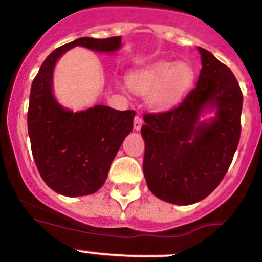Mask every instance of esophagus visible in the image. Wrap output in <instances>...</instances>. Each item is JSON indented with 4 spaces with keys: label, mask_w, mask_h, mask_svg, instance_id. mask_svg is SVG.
<instances>
[{
    "label": "esophagus",
    "mask_w": 262,
    "mask_h": 262,
    "mask_svg": "<svg viewBox=\"0 0 262 262\" xmlns=\"http://www.w3.org/2000/svg\"><path fill=\"white\" fill-rule=\"evenodd\" d=\"M142 125H143V119L141 116H136L134 118V130H141Z\"/></svg>",
    "instance_id": "1"
}]
</instances>
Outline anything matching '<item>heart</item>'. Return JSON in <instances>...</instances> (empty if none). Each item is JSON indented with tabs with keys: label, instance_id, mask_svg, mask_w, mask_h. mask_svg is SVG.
I'll return each instance as SVG.
<instances>
[{
	"label": "heart",
	"instance_id": "obj_1",
	"mask_svg": "<svg viewBox=\"0 0 262 262\" xmlns=\"http://www.w3.org/2000/svg\"><path fill=\"white\" fill-rule=\"evenodd\" d=\"M194 80V71L187 63L161 62L146 70L130 73L126 78L129 89L138 95H147L153 109L176 104Z\"/></svg>",
	"mask_w": 262,
	"mask_h": 262
}]
</instances>
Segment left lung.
Masks as SVG:
<instances>
[{"label":"left lung","mask_w":262,"mask_h":262,"mask_svg":"<svg viewBox=\"0 0 262 262\" xmlns=\"http://www.w3.org/2000/svg\"><path fill=\"white\" fill-rule=\"evenodd\" d=\"M196 87L170 110L144 114L143 172L148 189L165 202H200L223 180L241 136L244 96L232 71L207 49ZM205 107L215 108L200 122Z\"/></svg>","instance_id":"1"}]
</instances>
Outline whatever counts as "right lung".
<instances>
[{"label":"right lung","mask_w":262,"mask_h":262,"mask_svg":"<svg viewBox=\"0 0 262 262\" xmlns=\"http://www.w3.org/2000/svg\"><path fill=\"white\" fill-rule=\"evenodd\" d=\"M76 46L110 53L120 48L121 38H80L59 47L47 57L31 83L28 130L33 157L46 184L66 196L94 194L104 185L136 115L134 110L119 112L104 105L73 113L55 101L53 70L58 58Z\"/></svg>","instance_id":"add662e5"}]
</instances>
